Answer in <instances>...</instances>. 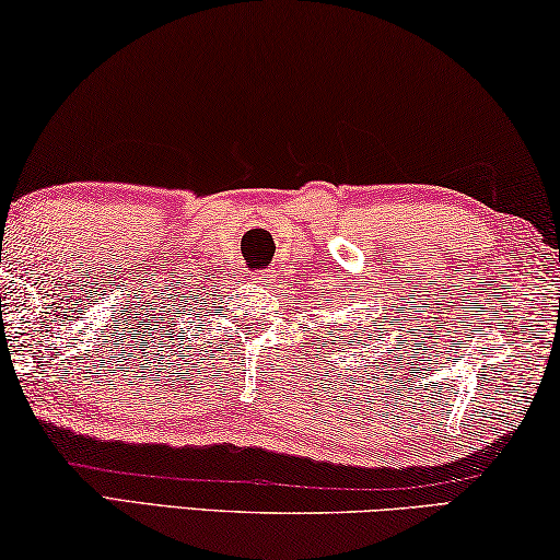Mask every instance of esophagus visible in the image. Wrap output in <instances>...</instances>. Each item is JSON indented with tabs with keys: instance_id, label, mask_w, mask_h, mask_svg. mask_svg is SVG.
<instances>
[{
	"instance_id": "obj_1",
	"label": "esophagus",
	"mask_w": 560,
	"mask_h": 560,
	"mask_svg": "<svg viewBox=\"0 0 560 560\" xmlns=\"http://www.w3.org/2000/svg\"><path fill=\"white\" fill-rule=\"evenodd\" d=\"M250 280L255 282V285H265V272H255Z\"/></svg>"
}]
</instances>
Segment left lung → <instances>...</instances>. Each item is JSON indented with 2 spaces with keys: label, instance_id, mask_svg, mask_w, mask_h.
<instances>
[{
  "label": "left lung",
  "instance_id": "left-lung-1",
  "mask_svg": "<svg viewBox=\"0 0 560 560\" xmlns=\"http://www.w3.org/2000/svg\"><path fill=\"white\" fill-rule=\"evenodd\" d=\"M370 322L371 325L366 326L365 323ZM377 327V317H372V319H362V335H366V332H372V329ZM380 329V327H377ZM364 340H357V345H362Z\"/></svg>",
  "mask_w": 560,
  "mask_h": 560
}]
</instances>
